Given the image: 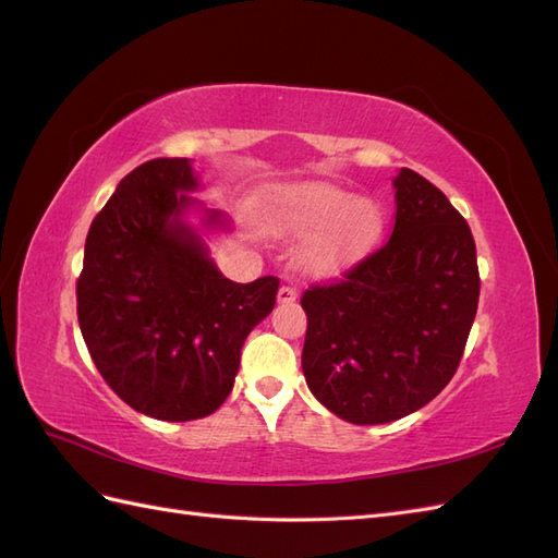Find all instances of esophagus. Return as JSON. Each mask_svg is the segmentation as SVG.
<instances>
[{"mask_svg":"<svg viewBox=\"0 0 558 558\" xmlns=\"http://www.w3.org/2000/svg\"><path fill=\"white\" fill-rule=\"evenodd\" d=\"M298 298V291L293 289V286H289V283H283L281 289H279V293H277V300L281 302V305H289V302H293Z\"/></svg>","mask_w":558,"mask_h":558,"instance_id":"34e87169","label":"esophagus"}]
</instances>
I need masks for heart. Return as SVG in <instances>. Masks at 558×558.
Masks as SVG:
<instances>
[{
	"label": "heart",
	"mask_w": 558,
	"mask_h": 558,
	"mask_svg": "<svg viewBox=\"0 0 558 558\" xmlns=\"http://www.w3.org/2000/svg\"><path fill=\"white\" fill-rule=\"evenodd\" d=\"M269 218L283 234L302 238L319 232L300 253V263L312 272H326L356 256L381 228V211L375 202L353 199V195L324 183L283 191Z\"/></svg>",
	"instance_id": "b5f03b06"
}]
</instances>
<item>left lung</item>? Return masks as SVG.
Masks as SVG:
<instances>
[{"label":"left lung","mask_w":558,"mask_h":558,"mask_svg":"<svg viewBox=\"0 0 558 558\" xmlns=\"http://www.w3.org/2000/svg\"><path fill=\"white\" fill-rule=\"evenodd\" d=\"M393 234L342 279L302 293V373L344 421L375 426L428 404L461 363L480 302L477 248L447 195L402 167Z\"/></svg>","instance_id":"1"}]
</instances>
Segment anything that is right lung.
I'll use <instances>...</instances> for the list:
<instances>
[{
	"instance_id": "obj_1",
	"label": "right lung",
	"mask_w": 558,
	"mask_h": 558,
	"mask_svg": "<svg viewBox=\"0 0 558 558\" xmlns=\"http://www.w3.org/2000/svg\"><path fill=\"white\" fill-rule=\"evenodd\" d=\"M189 158L132 170L95 216L76 281L83 340L132 410L160 421L209 416L230 396L246 335L275 310L279 279H226L183 223L197 202ZM207 226H226L207 211Z\"/></svg>"
}]
</instances>
